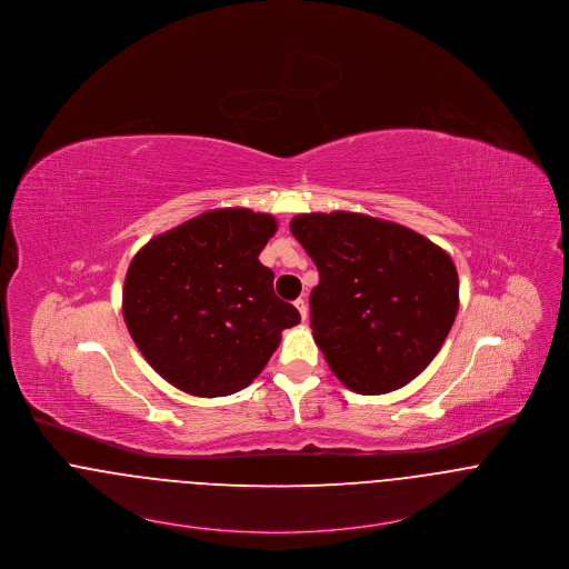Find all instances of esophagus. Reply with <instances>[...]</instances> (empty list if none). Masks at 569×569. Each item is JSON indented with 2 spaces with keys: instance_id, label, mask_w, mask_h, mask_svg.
Instances as JSON below:
<instances>
[{
  "instance_id": "34e87169",
  "label": "esophagus",
  "mask_w": 569,
  "mask_h": 569,
  "mask_svg": "<svg viewBox=\"0 0 569 569\" xmlns=\"http://www.w3.org/2000/svg\"><path fill=\"white\" fill-rule=\"evenodd\" d=\"M293 305H296V309L300 310L302 319H307V317H309V307H307V300H305V298H298Z\"/></svg>"
}]
</instances>
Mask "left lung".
<instances>
[{
    "instance_id": "left-lung-1",
    "label": "left lung",
    "mask_w": 569,
    "mask_h": 569,
    "mask_svg": "<svg viewBox=\"0 0 569 569\" xmlns=\"http://www.w3.org/2000/svg\"><path fill=\"white\" fill-rule=\"evenodd\" d=\"M291 232L319 271L310 328L335 376L362 396L409 385L437 357L459 310L448 252L361 212H305Z\"/></svg>"
}]
</instances>
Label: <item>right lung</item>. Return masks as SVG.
<instances>
[{"instance_id":"right-lung-1","label":"right lung","mask_w":569,"mask_h":569,"mask_svg":"<svg viewBox=\"0 0 569 569\" xmlns=\"http://www.w3.org/2000/svg\"><path fill=\"white\" fill-rule=\"evenodd\" d=\"M271 214L214 208L143 246L123 284V319L146 361L200 398L246 389L300 312L273 293L259 260Z\"/></svg>"}]
</instances>
